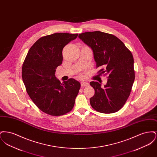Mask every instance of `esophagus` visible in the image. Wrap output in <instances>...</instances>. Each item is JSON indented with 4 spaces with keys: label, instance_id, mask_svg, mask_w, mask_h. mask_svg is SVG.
<instances>
[{
    "label": "esophagus",
    "instance_id": "34e87169",
    "mask_svg": "<svg viewBox=\"0 0 157 157\" xmlns=\"http://www.w3.org/2000/svg\"><path fill=\"white\" fill-rule=\"evenodd\" d=\"M81 86H82V87L86 86H88V85H89V83L86 82H81Z\"/></svg>",
    "mask_w": 157,
    "mask_h": 157
}]
</instances>
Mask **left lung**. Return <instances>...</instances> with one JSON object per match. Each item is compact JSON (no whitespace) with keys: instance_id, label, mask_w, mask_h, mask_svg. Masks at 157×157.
Masks as SVG:
<instances>
[{"instance_id":"1","label":"left lung","mask_w":157,"mask_h":157,"mask_svg":"<svg viewBox=\"0 0 157 157\" xmlns=\"http://www.w3.org/2000/svg\"><path fill=\"white\" fill-rule=\"evenodd\" d=\"M79 39L92 49L99 72L108 75L104 87L98 82H90L95 94L90 98L92 107L98 112H117L129 97L134 82V58L124 44L115 36L100 31L79 35Z\"/></svg>"}]
</instances>
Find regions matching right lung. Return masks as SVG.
Masks as SVG:
<instances>
[{
	"instance_id": "obj_1",
	"label": "right lung",
	"mask_w": 157,
	"mask_h": 157,
	"mask_svg": "<svg viewBox=\"0 0 157 157\" xmlns=\"http://www.w3.org/2000/svg\"><path fill=\"white\" fill-rule=\"evenodd\" d=\"M78 34L56 33L40 37L32 46L23 63L22 75L27 93L43 112L60 116L71 111L81 83L73 78L61 83L55 75L62 63V50Z\"/></svg>"
}]
</instances>
